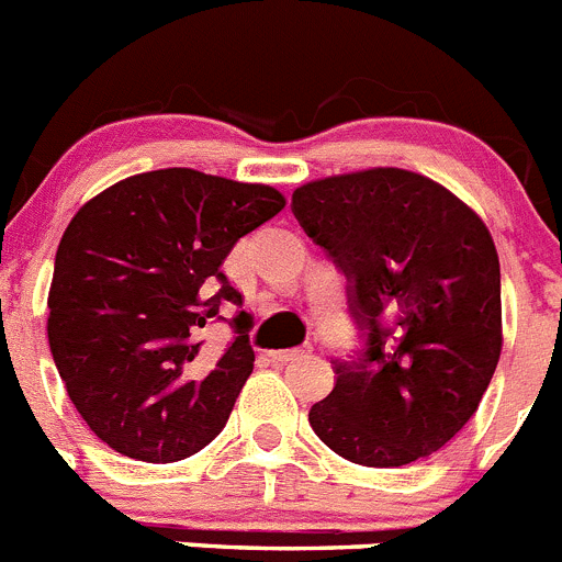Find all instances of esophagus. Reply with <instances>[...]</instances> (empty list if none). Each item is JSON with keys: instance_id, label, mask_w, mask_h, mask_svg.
<instances>
[{"instance_id": "1", "label": "esophagus", "mask_w": 562, "mask_h": 562, "mask_svg": "<svg viewBox=\"0 0 562 562\" xmlns=\"http://www.w3.org/2000/svg\"><path fill=\"white\" fill-rule=\"evenodd\" d=\"M311 346H296V349H285V352H271V360L274 363H296V360H305L311 358Z\"/></svg>"}]
</instances>
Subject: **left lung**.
<instances>
[{"label":"left lung","instance_id":"left-lung-1","mask_svg":"<svg viewBox=\"0 0 562 562\" xmlns=\"http://www.w3.org/2000/svg\"><path fill=\"white\" fill-rule=\"evenodd\" d=\"M293 216L352 282L366 352L335 363L311 427L340 458L396 469L469 424L502 355L499 255L485 222L429 177L366 169L293 191Z\"/></svg>","mask_w":562,"mask_h":562}]
</instances>
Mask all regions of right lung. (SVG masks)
<instances>
[{
    "label": "right lung",
    "mask_w": 562,
    "mask_h": 562,
    "mask_svg": "<svg viewBox=\"0 0 562 562\" xmlns=\"http://www.w3.org/2000/svg\"><path fill=\"white\" fill-rule=\"evenodd\" d=\"M285 207L277 188L193 169L127 177L88 199L55 255L46 335L68 400L119 454L175 463L222 432L255 366L249 335L199 369L238 238Z\"/></svg>",
    "instance_id": "right-lung-1"
}]
</instances>
